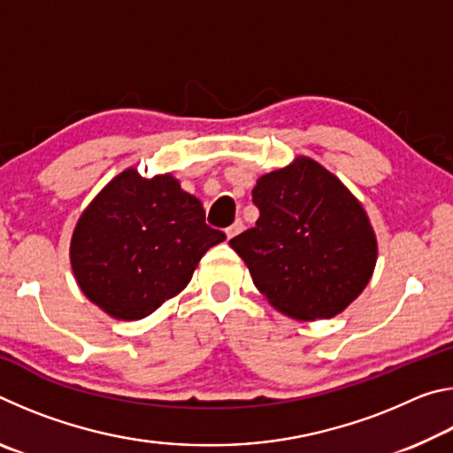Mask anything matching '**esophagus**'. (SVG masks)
Instances as JSON below:
<instances>
[{
  "mask_svg": "<svg viewBox=\"0 0 453 453\" xmlns=\"http://www.w3.org/2000/svg\"><path fill=\"white\" fill-rule=\"evenodd\" d=\"M242 229H243V221L242 219H235L234 224L226 229V234H227V237H234V235L240 234Z\"/></svg>",
  "mask_w": 453,
  "mask_h": 453,
  "instance_id": "34e87169",
  "label": "esophagus"
}]
</instances>
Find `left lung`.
Instances as JSON below:
<instances>
[{
    "mask_svg": "<svg viewBox=\"0 0 453 453\" xmlns=\"http://www.w3.org/2000/svg\"><path fill=\"white\" fill-rule=\"evenodd\" d=\"M256 227L229 240L256 288L296 319L332 318L370 281L378 243L348 188L310 157L265 173L251 191Z\"/></svg>",
    "mask_w": 453,
    "mask_h": 453,
    "instance_id": "obj_1",
    "label": "left lung"
}]
</instances>
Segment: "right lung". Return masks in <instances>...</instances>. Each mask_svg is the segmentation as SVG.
<instances>
[{
	"label": "right lung",
	"instance_id": "right-lung-1",
	"mask_svg": "<svg viewBox=\"0 0 453 453\" xmlns=\"http://www.w3.org/2000/svg\"><path fill=\"white\" fill-rule=\"evenodd\" d=\"M226 240L205 224L203 205L172 175L145 180L126 170L81 213L72 267L97 308L142 319L188 286L202 256Z\"/></svg>",
	"mask_w": 453,
	"mask_h": 453
}]
</instances>
